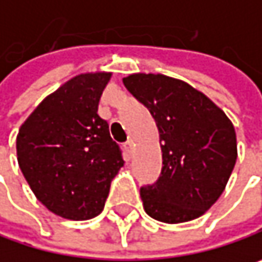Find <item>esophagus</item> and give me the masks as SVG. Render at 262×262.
Returning <instances> with one entry per match:
<instances>
[{
  "instance_id": "obj_1",
  "label": "esophagus",
  "mask_w": 262,
  "mask_h": 262,
  "mask_svg": "<svg viewBox=\"0 0 262 262\" xmlns=\"http://www.w3.org/2000/svg\"><path fill=\"white\" fill-rule=\"evenodd\" d=\"M132 147H133V141H132V139H127V141L124 142V148H126V150H127V151L130 153Z\"/></svg>"
}]
</instances>
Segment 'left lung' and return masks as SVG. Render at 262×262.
<instances>
[{
	"label": "left lung",
	"instance_id": "8db88e82",
	"mask_svg": "<svg viewBox=\"0 0 262 262\" xmlns=\"http://www.w3.org/2000/svg\"><path fill=\"white\" fill-rule=\"evenodd\" d=\"M156 121L162 150L161 176L141 186L145 212L164 223L203 215L222 195L236 161L235 129L205 94L162 74L123 79Z\"/></svg>",
	"mask_w": 262,
	"mask_h": 262
}]
</instances>
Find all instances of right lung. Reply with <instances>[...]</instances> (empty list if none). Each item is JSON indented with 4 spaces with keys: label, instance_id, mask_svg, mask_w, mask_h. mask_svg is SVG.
Listing matches in <instances>:
<instances>
[{
    "label": "right lung",
    "instance_id": "add662e5",
    "mask_svg": "<svg viewBox=\"0 0 262 262\" xmlns=\"http://www.w3.org/2000/svg\"><path fill=\"white\" fill-rule=\"evenodd\" d=\"M111 73L80 74L50 94L16 138L19 168L37 200L68 220L97 217L124 165L98 101Z\"/></svg>",
    "mask_w": 262,
    "mask_h": 262
}]
</instances>
